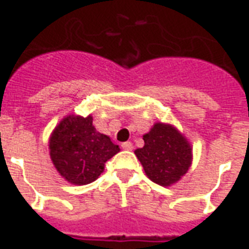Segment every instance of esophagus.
<instances>
[{"mask_svg":"<svg viewBox=\"0 0 249 249\" xmlns=\"http://www.w3.org/2000/svg\"><path fill=\"white\" fill-rule=\"evenodd\" d=\"M121 148H123V149H125V151H130V149L133 148V144H132L130 141H125V142H123V144H121Z\"/></svg>","mask_w":249,"mask_h":249,"instance_id":"1","label":"esophagus"}]
</instances>
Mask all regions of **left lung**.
Returning <instances> with one entry per match:
<instances>
[{"label": "left lung", "instance_id": "obj_1", "mask_svg": "<svg viewBox=\"0 0 249 249\" xmlns=\"http://www.w3.org/2000/svg\"><path fill=\"white\" fill-rule=\"evenodd\" d=\"M144 146L135 153L153 183L169 187L188 172L192 162V148L175 126L156 123L142 136Z\"/></svg>", "mask_w": 249, "mask_h": 249}]
</instances>
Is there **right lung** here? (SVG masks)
<instances>
[{
	"mask_svg": "<svg viewBox=\"0 0 249 249\" xmlns=\"http://www.w3.org/2000/svg\"><path fill=\"white\" fill-rule=\"evenodd\" d=\"M51 159L62 178L76 185L94 181L105 162L119 153V145L93 126V117L66 116L49 140Z\"/></svg>",
	"mask_w": 249,
	"mask_h": 249,
	"instance_id": "right-lung-1",
	"label": "right lung"
}]
</instances>
